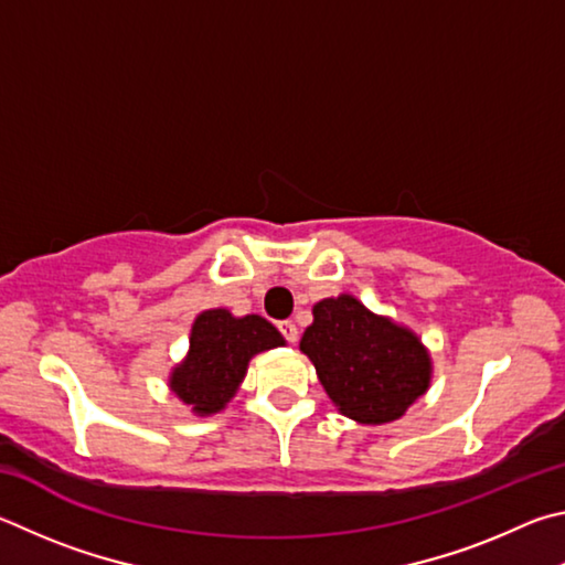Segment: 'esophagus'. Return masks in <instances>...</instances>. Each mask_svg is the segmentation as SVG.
<instances>
[{
	"mask_svg": "<svg viewBox=\"0 0 565 565\" xmlns=\"http://www.w3.org/2000/svg\"><path fill=\"white\" fill-rule=\"evenodd\" d=\"M280 332H282V338L288 340L290 344L298 342V328H295V322H292V320H285V322H280Z\"/></svg>",
	"mask_w": 565,
	"mask_h": 565,
	"instance_id": "1",
	"label": "esophagus"
}]
</instances>
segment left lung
<instances>
[{"label": "left lung", "mask_w": 565, "mask_h": 565, "mask_svg": "<svg viewBox=\"0 0 565 565\" xmlns=\"http://www.w3.org/2000/svg\"><path fill=\"white\" fill-rule=\"evenodd\" d=\"M300 350L344 417L360 424L399 419L431 382V358L412 330L370 312L352 295L312 308Z\"/></svg>", "instance_id": "left-lung-1"}]
</instances>
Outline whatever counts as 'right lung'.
Returning a JSON list of instances; mask_svg holds the SVG:
<instances>
[{"label":"right lung","instance_id":"1","mask_svg":"<svg viewBox=\"0 0 565 565\" xmlns=\"http://www.w3.org/2000/svg\"><path fill=\"white\" fill-rule=\"evenodd\" d=\"M285 340L260 315L233 318L227 310H205L191 330V350L173 367L168 387L198 417L225 409L257 352L282 348Z\"/></svg>","mask_w":565,"mask_h":565}]
</instances>
